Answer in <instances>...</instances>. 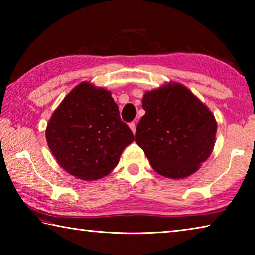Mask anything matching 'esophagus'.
<instances>
[{
    "label": "esophagus",
    "mask_w": 255,
    "mask_h": 255,
    "mask_svg": "<svg viewBox=\"0 0 255 255\" xmlns=\"http://www.w3.org/2000/svg\"><path fill=\"white\" fill-rule=\"evenodd\" d=\"M129 127H130V129H131L133 133H136V123L135 122L129 124Z\"/></svg>",
    "instance_id": "esophagus-1"
}]
</instances>
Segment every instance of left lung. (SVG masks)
<instances>
[{"label": "left lung", "mask_w": 255, "mask_h": 255, "mask_svg": "<svg viewBox=\"0 0 255 255\" xmlns=\"http://www.w3.org/2000/svg\"><path fill=\"white\" fill-rule=\"evenodd\" d=\"M145 115L136 128V143L158 174L184 179L213 152L217 122L209 108L178 82L145 92Z\"/></svg>", "instance_id": "8db88e82"}]
</instances>
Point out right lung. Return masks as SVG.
Here are the masks:
<instances>
[{
    "label": "right lung",
    "mask_w": 255,
    "mask_h": 255,
    "mask_svg": "<svg viewBox=\"0 0 255 255\" xmlns=\"http://www.w3.org/2000/svg\"><path fill=\"white\" fill-rule=\"evenodd\" d=\"M46 139L62 169L77 179L92 181L117 166L123 150L135 136L120 119L111 92L85 81L53 112Z\"/></svg>",
    "instance_id": "obj_1"
}]
</instances>
